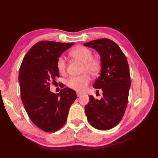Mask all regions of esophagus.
I'll list each match as a JSON object with an SVG mask.
<instances>
[{
  "mask_svg": "<svg viewBox=\"0 0 158 158\" xmlns=\"http://www.w3.org/2000/svg\"><path fill=\"white\" fill-rule=\"evenodd\" d=\"M76 95H77V96H78V97H80V95H82V94L80 93V92H76Z\"/></svg>",
  "mask_w": 158,
  "mask_h": 158,
  "instance_id": "1",
  "label": "esophagus"
}]
</instances>
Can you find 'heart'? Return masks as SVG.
Here are the masks:
<instances>
[{
	"instance_id": "obj_1",
	"label": "heart",
	"mask_w": 158,
	"mask_h": 158,
	"mask_svg": "<svg viewBox=\"0 0 158 158\" xmlns=\"http://www.w3.org/2000/svg\"><path fill=\"white\" fill-rule=\"evenodd\" d=\"M92 51L84 46H78L71 51L70 55L73 58L82 62L81 72L82 74L77 76H72L66 82L68 86L78 92L86 89L88 84L90 82L91 78L89 73L92 75L97 74L101 67V61L97 56H92ZM56 66L59 73H65L66 63L64 57L60 56L57 59Z\"/></svg>"
}]
</instances>
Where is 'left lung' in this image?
<instances>
[{
  "label": "left lung",
  "mask_w": 158,
  "mask_h": 158,
  "mask_svg": "<svg viewBox=\"0 0 158 158\" xmlns=\"http://www.w3.org/2000/svg\"><path fill=\"white\" fill-rule=\"evenodd\" d=\"M84 45L95 49L101 56V74L93 86L103 91L100 100L89 96L85 112L92 127L109 130L121 121L127 106L131 87L128 61L120 47L111 40H93Z\"/></svg>",
  "instance_id": "left-lung-1"
}]
</instances>
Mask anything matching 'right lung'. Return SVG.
<instances>
[{
	"label": "right lung",
	"instance_id": "1",
	"mask_svg": "<svg viewBox=\"0 0 158 158\" xmlns=\"http://www.w3.org/2000/svg\"><path fill=\"white\" fill-rule=\"evenodd\" d=\"M73 45L74 43L51 41L37 42L25 55L19 70L23 106L34 125L45 132H55L64 126L70 107L76 99L73 89L65 88L54 94L49 86L51 82L59 77L57 59Z\"/></svg>",
	"mask_w": 158,
	"mask_h": 158
}]
</instances>
